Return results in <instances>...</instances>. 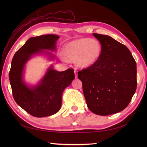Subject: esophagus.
I'll use <instances>...</instances> for the list:
<instances>
[{"mask_svg": "<svg viewBox=\"0 0 147 147\" xmlns=\"http://www.w3.org/2000/svg\"><path fill=\"white\" fill-rule=\"evenodd\" d=\"M74 74H75L76 78H77V76H78V71L76 69L74 70Z\"/></svg>", "mask_w": 147, "mask_h": 147, "instance_id": "1", "label": "esophagus"}]
</instances>
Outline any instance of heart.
Segmentation results:
<instances>
[{"label": "heart", "instance_id": "obj_1", "mask_svg": "<svg viewBox=\"0 0 147 147\" xmlns=\"http://www.w3.org/2000/svg\"><path fill=\"white\" fill-rule=\"evenodd\" d=\"M102 51L101 43L98 40L82 38L66 43L62 49V55L65 61H74L79 67H86L96 62Z\"/></svg>", "mask_w": 147, "mask_h": 147}]
</instances>
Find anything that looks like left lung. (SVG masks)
I'll list each match as a JSON object with an SVG mask.
<instances>
[{"mask_svg": "<svg viewBox=\"0 0 147 147\" xmlns=\"http://www.w3.org/2000/svg\"><path fill=\"white\" fill-rule=\"evenodd\" d=\"M102 51L96 62L78 71L88 109L108 115L124 110L135 93L136 64L129 50L112 37L93 33Z\"/></svg>", "mask_w": 147, "mask_h": 147, "instance_id": "left-lung-1", "label": "left lung"}]
</instances>
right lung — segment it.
Wrapping results in <instances>:
<instances>
[{
	"label": "right lung",
	"mask_w": 147,
	"mask_h": 147,
	"mask_svg": "<svg viewBox=\"0 0 147 147\" xmlns=\"http://www.w3.org/2000/svg\"><path fill=\"white\" fill-rule=\"evenodd\" d=\"M59 38L55 35L32 37L12 58L9 77L14 99L18 105L34 117H43L57 113L61 107L62 92L75 78L73 69L59 72L51 66L35 86L30 88L23 80L26 62L32 55L40 53L51 55L44 50L55 51Z\"/></svg>",
	"instance_id": "add662e5"
}]
</instances>
